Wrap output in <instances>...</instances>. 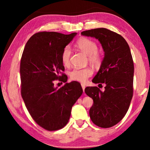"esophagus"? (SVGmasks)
Instances as JSON below:
<instances>
[{
	"label": "esophagus",
	"instance_id": "esophagus-1",
	"mask_svg": "<svg viewBox=\"0 0 150 150\" xmlns=\"http://www.w3.org/2000/svg\"><path fill=\"white\" fill-rule=\"evenodd\" d=\"M81 87H82V88L83 90V92H85V84H81Z\"/></svg>",
	"mask_w": 150,
	"mask_h": 150
}]
</instances>
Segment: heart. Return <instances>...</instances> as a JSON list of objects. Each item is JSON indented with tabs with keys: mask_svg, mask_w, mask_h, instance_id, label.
<instances>
[{
	"mask_svg": "<svg viewBox=\"0 0 150 150\" xmlns=\"http://www.w3.org/2000/svg\"><path fill=\"white\" fill-rule=\"evenodd\" d=\"M77 46L81 52L88 55V60L93 65L98 67L103 60V54L97 50V45L90 39L83 38L77 42ZM71 50L69 46L63 49L62 54L63 64L69 67L71 64ZM93 74V70L90 67L84 68H76L69 73L71 79L81 83H85L88 77Z\"/></svg>",
	"mask_w": 150,
	"mask_h": 150,
	"instance_id": "heart-1",
	"label": "heart"
}]
</instances>
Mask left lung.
Masks as SVG:
<instances>
[{"label":"left lung","instance_id":"obj_1","mask_svg":"<svg viewBox=\"0 0 150 150\" xmlns=\"http://www.w3.org/2000/svg\"><path fill=\"white\" fill-rule=\"evenodd\" d=\"M81 34L97 39L105 52L92 82L105 83V89L103 92L97 87H87L85 92L93 100L89 110L93 122L101 128H110L126 115L132 98L134 67L130 47L122 35L104 28Z\"/></svg>","mask_w":150,"mask_h":150}]
</instances>
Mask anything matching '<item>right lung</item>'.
<instances>
[{
	"mask_svg": "<svg viewBox=\"0 0 150 150\" xmlns=\"http://www.w3.org/2000/svg\"><path fill=\"white\" fill-rule=\"evenodd\" d=\"M77 33L65 35L41 32L27 42L20 61L21 95L34 120L49 131L57 130L67 124L73 105L83 93L77 81L54 87L55 80L65 83L62 71V52Z\"/></svg>",
	"mask_w": 150,
	"mask_h": 150,
	"instance_id": "obj_1",
	"label": "right lung"
}]
</instances>
